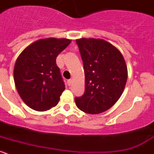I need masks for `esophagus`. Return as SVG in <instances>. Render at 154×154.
I'll return each mask as SVG.
<instances>
[{
    "label": "esophagus",
    "instance_id": "esophagus-1",
    "mask_svg": "<svg viewBox=\"0 0 154 154\" xmlns=\"http://www.w3.org/2000/svg\"><path fill=\"white\" fill-rule=\"evenodd\" d=\"M72 79L68 80V84H69V85H71V84H72Z\"/></svg>",
    "mask_w": 154,
    "mask_h": 154
}]
</instances>
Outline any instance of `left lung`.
<instances>
[{
  "label": "left lung",
  "instance_id": "obj_1",
  "mask_svg": "<svg viewBox=\"0 0 154 154\" xmlns=\"http://www.w3.org/2000/svg\"><path fill=\"white\" fill-rule=\"evenodd\" d=\"M85 70V92L75 102L86 113L106 111L122 96L127 81V66L122 53L99 38L76 40Z\"/></svg>",
  "mask_w": 154,
  "mask_h": 154
}]
</instances>
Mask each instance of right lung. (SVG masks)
<instances>
[{
    "instance_id": "1",
    "label": "right lung",
    "mask_w": 154,
    "mask_h": 154,
    "mask_svg": "<svg viewBox=\"0 0 154 154\" xmlns=\"http://www.w3.org/2000/svg\"><path fill=\"white\" fill-rule=\"evenodd\" d=\"M71 42L68 38L39 39L17 57L14 68V84L23 102L32 109L44 112L59 102L65 87L56 58Z\"/></svg>"
}]
</instances>
